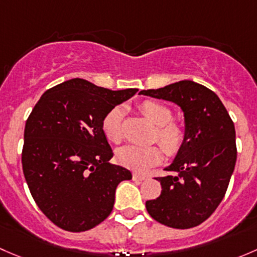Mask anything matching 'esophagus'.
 <instances>
[{"label":"esophagus","instance_id":"1","mask_svg":"<svg viewBox=\"0 0 257 257\" xmlns=\"http://www.w3.org/2000/svg\"><path fill=\"white\" fill-rule=\"evenodd\" d=\"M134 179H135V181H145V179H147V177L145 176V174H141V173H137V172H135Z\"/></svg>","mask_w":257,"mask_h":257}]
</instances>
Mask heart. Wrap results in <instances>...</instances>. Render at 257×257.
Wrapping results in <instances>:
<instances>
[{"mask_svg": "<svg viewBox=\"0 0 257 257\" xmlns=\"http://www.w3.org/2000/svg\"><path fill=\"white\" fill-rule=\"evenodd\" d=\"M144 115L152 121L156 128L158 144L168 156H174L181 151L186 141V130L172 120V111L165 105L156 101H144L140 105ZM122 115L120 106L111 109L102 118V131L106 139L113 144H118L122 139ZM162 151L157 146H136L127 145L118 150L117 160L122 166L137 172H145L152 166L160 163Z\"/></svg>", "mask_w": 257, "mask_h": 257, "instance_id": "b5f03b06", "label": "heart"}]
</instances>
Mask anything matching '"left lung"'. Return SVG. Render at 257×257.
Here are the masks:
<instances>
[{
	"label": "left lung",
	"mask_w": 257,
	"mask_h": 257,
	"mask_svg": "<svg viewBox=\"0 0 257 257\" xmlns=\"http://www.w3.org/2000/svg\"><path fill=\"white\" fill-rule=\"evenodd\" d=\"M140 94L177 104L186 123V141L166 168L171 176L156 178L162 190L160 197L146 202L148 214L174 229L199 225L220 204L234 172V122L218 95L192 80Z\"/></svg>",
	"instance_id": "left-lung-1"
}]
</instances>
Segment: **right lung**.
<instances>
[{"label": "right lung", "mask_w": 257, "mask_h": 257, "mask_svg": "<svg viewBox=\"0 0 257 257\" xmlns=\"http://www.w3.org/2000/svg\"><path fill=\"white\" fill-rule=\"evenodd\" d=\"M139 89L113 90L70 79L47 90L27 118L22 167L38 208L52 223L80 232L112 211L118 183L132 174L111 165L102 118Z\"/></svg>", "instance_id": "right-lung-1"}]
</instances>
